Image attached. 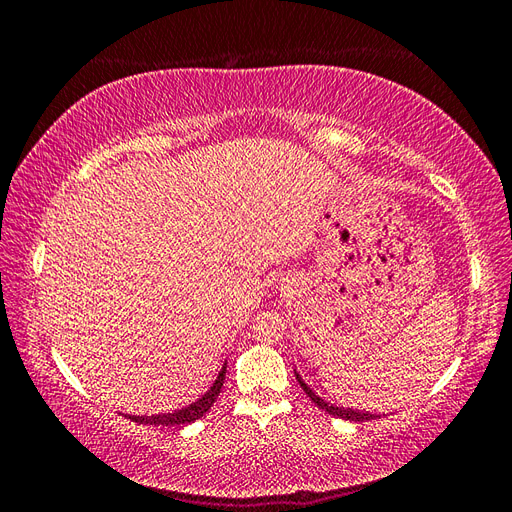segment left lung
I'll use <instances>...</instances> for the list:
<instances>
[{
	"mask_svg": "<svg viewBox=\"0 0 512 512\" xmlns=\"http://www.w3.org/2000/svg\"><path fill=\"white\" fill-rule=\"evenodd\" d=\"M294 374H297V371H294ZM297 380H299V384L303 386L305 395H307L309 399H312L318 408H322L324 412H329V414H333V416H337V418H344V421H354V423H363V421H374V418L380 416V414H371V412L354 410V408H339V406H333V404H329V401H324L320 395H316L312 389H309V386L303 382V378H301L299 374H297Z\"/></svg>",
	"mask_w": 512,
	"mask_h": 512,
	"instance_id": "obj_1",
	"label": "left lung"
}]
</instances>
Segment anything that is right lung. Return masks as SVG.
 <instances>
[{
  "instance_id": "1",
  "label": "right lung",
  "mask_w": 512,
  "mask_h": 512,
  "mask_svg": "<svg viewBox=\"0 0 512 512\" xmlns=\"http://www.w3.org/2000/svg\"><path fill=\"white\" fill-rule=\"evenodd\" d=\"M224 378H226V365L222 367V371L218 374V380L211 384V389L203 397H198L194 404L185 406L181 410H175V412H166V414L130 416V418H132V421H136V423H143V425H164V427H179V425L194 423V421H198L200 416H205L209 412V408L215 404V399H218V395L222 391Z\"/></svg>"
}]
</instances>
